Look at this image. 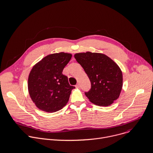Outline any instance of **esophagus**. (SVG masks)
Instances as JSON below:
<instances>
[{
    "label": "esophagus",
    "mask_w": 153,
    "mask_h": 153,
    "mask_svg": "<svg viewBox=\"0 0 153 153\" xmlns=\"http://www.w3.org/2000/svg\"><path fill=\"white\" fill-rule=\"evenodd\" d=\"M75 88H79V84H77L75 86Z\"/></svg>",
    "instance_id": "esophagus-1"
}]
</instances>
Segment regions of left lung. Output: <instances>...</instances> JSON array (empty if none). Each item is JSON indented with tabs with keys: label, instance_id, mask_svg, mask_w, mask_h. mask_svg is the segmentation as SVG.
<instances>
[{
	"label": "left lung",
	"instance_id": "1",
	"mask_svg": "<svg viewBox=\"0 0 153 153\" xmlns=\"http://www.w3.org/2000/svg\"><path fill=\"white\" fill-rule=\"evenodd\" d=\"M74 57L91 81V89L85 92L89 101L100 106L112 105L119 97L123 86L119 66L103 53L87 52L76 53Z\"/></svg>",
	"mask_w": 153,
	"mask_h": 153
}]
</instances>
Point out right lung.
Wrapping results in <instances>:
<instances>
[{"label": "right lung", "mask_w": 153, "mask_h": 153, "mask_svg": "<svg viewBox=\"0 0 153 153\" xmlns=\"http://www.w3.org/2000/svg\"><path fill=\"white\" fill-rule=\"evenodd\" d=\"M72 54L60 52L50 54L32 68L28 79V90L36 107L47 112L61 109L69 101L72 90L62 71Z\"/></svg>", "instance_id": "obj_1"}]
</instances>
